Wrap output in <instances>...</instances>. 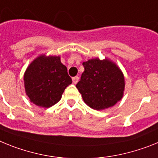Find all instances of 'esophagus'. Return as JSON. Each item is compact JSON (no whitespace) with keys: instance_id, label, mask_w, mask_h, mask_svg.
<instances>
[{"instance_id":"1","label":"esophagus","mask_w":158,"mask_h":158,"mask_svg":"<svg viewBox=\"0 0 158 158\" xmlns=\"http://www.w3.org/2000/svg\"><path fill=\"white\" fill-rule=\"evenodd\" d=\"M79 76H75V77L72 78V82H73L74 84H76V83L79 82Z\"/></svg>"}]
</instances>
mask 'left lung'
<instances>
[{
	"mask_svg": "<svg viewBox=\"0 0 158 158\" xmlns=\"http://www.w3.org/2000/svg\"><path fill=\"white\" fill-rule=\"evenodd\" d=\"M83 65L84 71L76 87L88 106L96 110H105L123 98L124 75L114 62L106 58H94Z\"/></svg>",
	"mask_w": 158,
	"mask_h": 158,
	"instance_id": "1",
	"label": "left lung"
}]
</instances>
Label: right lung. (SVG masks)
<instances>
[{
    "label": "right lung",
    "mask_w": 158,
    "mask_h": 158,
    "mask_svg": "<svg viewBox=\"0 0 158 158\" xmlns=\"http://www.w3.org/2000/svg\"><path fill=\"white\" fill-rule=\"evenodd\" d=\"M71 83L60 56L40 55L31 61L24 75V89L30 102L44 108L57 103Z\"/></svg>",
    "instance_id": "add662e5"
}]
</instances>
